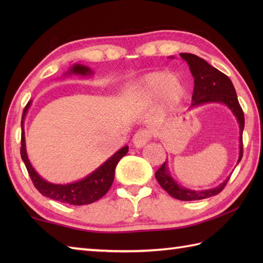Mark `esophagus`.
<instances>
[{"instance_id":"esophagus-1","label":"esophagus","mask_w":263,"mask_h":263,"mask_svg":"<svg viewBox=\"0 0 263 263\" xmlns=\"http://www.w3.org/2000/svg\"><path fill=\"white\" fill-rule=\"evenodd\" d=\"M150 137H152V133H150L149 130H139L137 131V133L135 136H133V144L137 148H142L143 146H146L147 142L150 140Z\"/></svg>"}]
</instances>
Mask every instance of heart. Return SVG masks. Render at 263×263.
Instances as JSON below:
<instances>
[{
  "label": "heart",
  "instance_id": "heart-1",
  "mask_svg": "<svg viewBox=\"0 0 263 263\" xmlns=\"http://www.w3.org/2000/svg\"><path fill=\"white\" fill-rule=\"evenodd\" d=\"M135 90L144 99L158 97L165 108H174L184 97L183 82L176 76H167L165 72H150L135 85Z\"/></svg>",
  "mask_w": 263,
  "mask_h": 263
}]
</instances>
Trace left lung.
Here are the masks:
<instances>
[{
	"label": "left lung",
	"mask_w": 263,
	"mask_h": 263,
	"mask_svg": "<svg viewBox=\"0 0 263 263\" xmlns=\"http://www.w3.org/2000/svg\"><path fill=\"white\" fill-rule=\"evenodd\" d=\"M180 57L189 64L190 71L194 78V89L192 95V104L190 108L198 107L203 104L209 103H219L226 105L232 110L234 116L236 117L238 127H239V154L237 164L243 157V142L242 135L244 130V113L242 107L239 106L238 99L236 96L235 88L230 78L211 66L203 59L197 55L190 53H181ZM173 59V57H171ZM156 180L158 181L160 186L168 193L171 197L182 201H192V200H202L205 198L214 197L222 191L225 187L230 176L219 185L209 189L201 190V191H194L180 185L174 178L172 177L168 166H167V159L165 163L160 166V168L156 172Z\"/></svg>",
	"instance_id": "left-lung-1"
}]
</instances>
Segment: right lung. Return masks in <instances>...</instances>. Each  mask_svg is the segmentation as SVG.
Listing matches in <instances>:
<instances>
[{
	"mask_svg": "<svg viewBox=\"0 0 263 263\" xmlns=\"http://www.w3.org/2000/svg\"><path fill=\"white\" fill-rule=\"evenodd\" d=\"M93 72L87 65L73 64L71 68L65 72L64 76L68 74H78V76H91ZM31 100L28 102L22 113L21 120V158L27 167L29 176L33 183V185L41 192L44 197L51 198L59 202L73 204V205H83L92 203L95 201L103 198L107 193L109 187L111 186L115 176V167L122 157H124L128 152V147L124 146L109 157L107 160L100 165L97 170H95L88 176L83 177L73 183L68 184H54L49 183L38 174L33 168L29 158H28L26 150V139H25V117L27 111L31 105Z\"/></svg>",
	"mask_w": 263,
	"mask_h": 263,
	"instance_id": "right-lung-1",
	"label": "right lung"
}]
</instances>
